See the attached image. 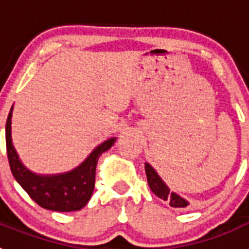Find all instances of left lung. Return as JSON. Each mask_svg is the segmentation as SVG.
<instances>
[{
	"label": "left lung",
	"mask_w": 249,
	"mask_h": 249,
	"mask_svg": "<svg viewBox=\"0 0 249 249\" xmlns=\"http://www.w3.org/2000/svg\"><path fill=\"white\" fill-rule=\"evenodd\" d=\"M144 169H146L147 182H148L149 188L157 197H160L163 201H167L169 206L175 207V208H184V207L188 206V202L186 199L179 197L176 193L169 192V188L166 186V183L160 179L157 172L148 163H144Z\"/></svg>",
	"instance_id": "8db88e82"
}]
</instances>
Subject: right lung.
Returning a JSON list of instances; mask_svg holds the SVG:
<instances>
[{
	"label": "right lung",
	"instance_id": "add662e5",
	"mask_svg": "<svg viewBox=\"0 0 249 249\" xmlns=\"http://www.w3.org/2000/svg\"><path fill=\"white\" fill-rule=\"evenodd\" d=\"M12 108L6 122V147L11 172L19 186L38 206L56 212L78 211L87 204L94 188L97 160L109 149L116 138H109L92 151L82 164L73 171L57 176H37L21 163L11 140Z\"/></svg>",
	"mask_w": 249,
	"mask_h": 249
}]
</instances>
